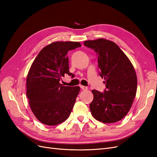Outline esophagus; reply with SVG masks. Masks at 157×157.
I'll return each mask as SVG.
<instances>
[{"label": "esophagus", "instance_id": "1", "mask_svg": "<svg viewBox=\"0 0 157 157\" xmlns=\"http://www.w3.org/2000/svg\"><path fill=\"white\" fill-rule=\"evenodd\" d=\"M80 88H81L82 90H84V91H86V90H88V87L86 86H80Z\"/></svg>", "mask_w": 157, "mask_h": 157}]
</instances>
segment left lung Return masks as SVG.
I'll return each instance as SVG.
<instances>
[{"label": "left lung", "instance_id": "obj_1", "mask_svg": "<svg viewBox=\"0 0 157 157\" xmlns=\"http://www.w3.org/2000/svg\"><path fill=\"white\" fill-rule=\"evenodd\" d=\"M98 56L99 75L104 78L103 92L92 90L90 111L96 120L113 123L130 111L137 91V77L130 59L117 44L103 39L84 42Z\"/></svg>", "mask_w": 157, "mask_h": 157}]
</instances>
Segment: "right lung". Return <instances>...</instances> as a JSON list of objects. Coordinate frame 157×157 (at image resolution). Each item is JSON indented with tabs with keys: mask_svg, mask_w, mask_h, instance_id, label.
<instances>
[{
	"mask_svg": "<svg viewBox=\"0 0 157 157\" xmlns=\"http://www.w3.org/2000/svg\"><path fill=\"white\" fill-rule=\"evenodd\" d=\"M81 44L78 42H55L42 48L32 63L26 80L27 97L36 118L55 126L69 117L79 86H64L61 77L69 73L67 53Z\"/></svg>",
	"mask_w": 157,
	"mask_h": 157,
	"instance_id": "1",
	"label": "right lung"
}]
</instances>
